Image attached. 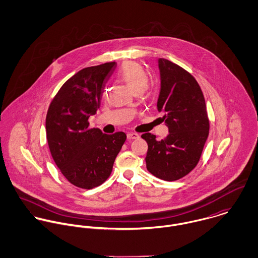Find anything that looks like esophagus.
I'll return each instance as SVG.
<instances>
[{
  "mask_svg": "<svg viewBox=\"0 0 258 258\" xmlns=\"http://www.w3.org/2000/svg\"><path fill=\"white\" fill-rule=\"evenodd\" d=\"M140 136H139V134H137V133H133V132H131V133H128L127 134V138L128 139H138Z\"/></svg>",
  "mask_w": 258,
  "mask_h": 258,
  "instance_id": "esophagus-1",
  "label": "esophagus"
}]
</instances>
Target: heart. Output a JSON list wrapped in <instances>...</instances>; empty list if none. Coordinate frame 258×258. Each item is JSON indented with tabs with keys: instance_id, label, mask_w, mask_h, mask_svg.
Returning <instances> with one entry per match:
<instances>
[{
	"instance_id": "obj_1",
	"label": "heart",
	"mask_w": 258,
	"mask_h": 258,
	"mask_svg": "<svg viewBox=\"0 0 258 258\" xmlns=\"http://www.w3.org/2000/svg\"><path fill=\"white\" fill-rule=\"evenodd\" d=\"M116 76L125 82L135 93H140L147 86L148 74L138 63L126 61L117 72Z\"/></svg>"
}]
</instances>
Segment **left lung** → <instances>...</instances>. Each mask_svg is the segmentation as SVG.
I'll list each match as a JSON object with an SVG mask.
<instances>
[{
    "label": "left lung",
    "mask_w": 258,
    "mask_h": 258,
    "mask_svg": "<svg viewBox=\"0 0 258 258\" xmlns=\"http://www.w3.org/2000/svg\"><path fill=\"white\" fill-rule=\"evenodd\" d=\"M161 89L157 102L169 135L141 137L148 144L146 166L155 177L168 182L187 175L199 163L209 136L210 121L203 91L195 77L178 64L159 58Z\"/></svg>",
    "instance_id": "1"
}]
</instances>
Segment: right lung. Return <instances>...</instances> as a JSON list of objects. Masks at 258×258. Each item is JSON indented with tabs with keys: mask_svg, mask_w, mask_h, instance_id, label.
Returning a JSON list of instances; mask_svg holds the SVG:
<instances>
[{
	"mask_svg": "<svg viewBox=\"0 0 258 258\" xmlns=\"http://www.w3.org/2000/svg\"><path fill=\"white\" fill-rule=\"evenodd\" d=\"M116 62L85 68L60 87L49 104L45 130L52 159L67 180L90 189L110 176L126 140L124 132L103 134L89 128L88 118L100 105L103 89Z\"/></svg>",
	"mask_w": 258,
	"mask_h": 258,
	"instance_id": "right-lung-1",
	"label": "right lung"
}]
</instances>
